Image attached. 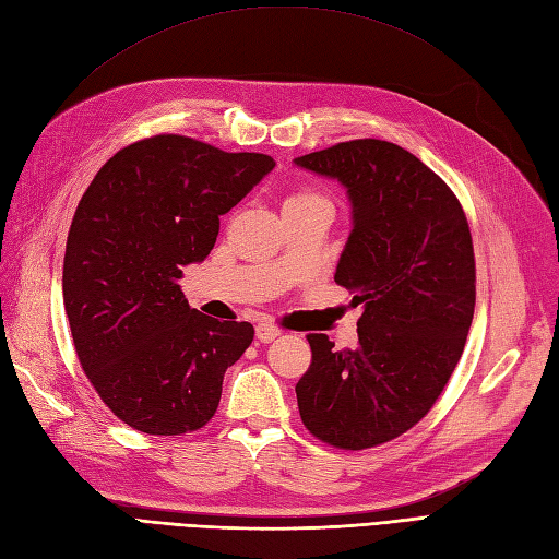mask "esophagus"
<instances>
[{
	"mask_svg": "<svg viewBox=\"0 0 559 559\" xmlns=\"http://www.w3.org/2000/svg\"><path fill=\"white\" fill-rule=\"evenodd\" d=\"M280 333L282 331L275 324H267V321H261V324L257 326V337L261 343H273Z\"/></svg>",
	"mask_w": 559,
	"mask_h": 559,
	"instance_id": "1",
	"label": "esophagus"
}]
</instances>
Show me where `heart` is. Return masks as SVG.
Wrapping results in <instances>:
<instances>
[{"label": "heart", "mask_w": 559, "mask_h": 559, "mask_svg": "<svg viewBox=\"0 0 559 559\" xmlns=\"http://www.w3.org/2000/svg\"><path fill=\"white\" fill-rule=\"evenodd\" d=\"M312 202H324V205H331V202L317 191H296V193H289L284 198V210L298 207V205H312Z\"/></svg>", "instance_id": "obj_1"}]
</instances>
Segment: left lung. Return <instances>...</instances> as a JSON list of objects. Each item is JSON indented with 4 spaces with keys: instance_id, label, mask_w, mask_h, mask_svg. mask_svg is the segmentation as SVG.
Instances as JSON below:
<instances>
[{
    "instance_id": "obj_1",
    "label": "left lung",
    "mask_w": 559,
    "mask_h": 559,
    "mask_svg": "<svg viewBox=\"0 0 559 559\" xmlns=\"http://www.w3.org/2000/svg\"><path fill=\"white\" fill-rule=\"evenodd\" d=\"M294 163L347 189L352 233L335 282L361 306L354 349L308 335L300 419L329 445L373 448L431 411L462 357L476 306L468 222L448 183L399 144L352 140Z\"/></svg>"
}]
</instances>
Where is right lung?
I'll return each mask as SVG.
<instances>
[{
    "label": "right lung",
    "instance_id": "1",
    "mask_svg": "<svg viewBox=\"0 0 559 559\" xmlns=\"http://www.w3.org/2000/svg\"><path fill=\"white\" fill-rule=\"evenodd\" d=\"M275 160L181 134H156L109 158L67 235L62 298L79 361L109 411L151 436L205 427L226 368L253 341L183 298L181 270L202 263L230 212Z\"/></svg>",
    "mask_w": 559,
    "mask_h": 559
}]
</instances>
